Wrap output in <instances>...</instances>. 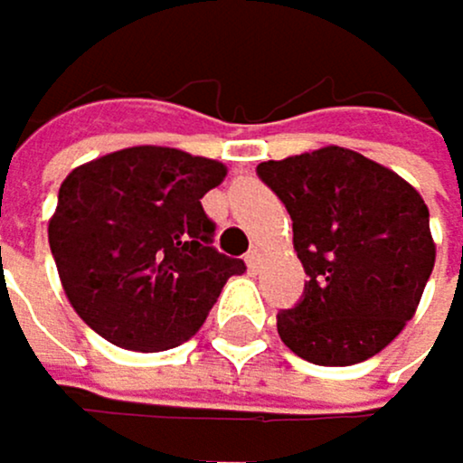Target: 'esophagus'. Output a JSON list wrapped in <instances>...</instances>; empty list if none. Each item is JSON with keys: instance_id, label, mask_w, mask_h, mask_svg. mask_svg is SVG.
<instances>
[{"instance_id": "34e87169", "label": "esophagus", "mask_w": 463, "mask_h": 463, "mask_svg": "<svg viewBox=\"0 0 463 463\" xmlns=\"http://www.w3.org/2000/svg\"><path fill=\"white\" fill-rule=\"evenodd\" d=\"M244 263H247V269L255 275L258 272V266H260V252L258 250H252V252H247V258H244Z\"/></svg>"}]
</instances>
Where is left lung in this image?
<instances>
[{
    "label": "left lung",
    "mask_w": 463,
    "mask_h": 463,
    "mask_svg": "<svg viewBox=\"0 0 463 463\" xmlns=\"http://www.w3.org/2000/svg\"><path fill=\"white\" fill-rule=\"evenodd\" d=\"M286 205L308 275L294 308L278 314L283 345L319 366L381 353L414 317L436 244L420 191L345 146L258 164Z\"/></svg>",
    "instance_id": "1"
}]
</instances>
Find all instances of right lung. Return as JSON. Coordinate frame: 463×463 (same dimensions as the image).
<instances>
[{"mask_svg":"<svg viewBox=\"0 0 463 463\" xmlns=\"http://www.w3.org/2000/svg\"><path fill=\"white\" fill-rule=\"evenodd\" d=\"M219 161L172 146H130L77 166L58 191L49 247L71 308L116 347L161 353L188 342L230 275L203 197Z\"/></svg>","mask_w":463,"mask_h":463,"instance_id":"1","label":"right lung"}]
</instances>
